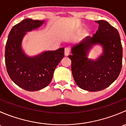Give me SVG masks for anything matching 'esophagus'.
<instances>
[{"instance_id": "obj_1", "label": "esophagus", "mask_w": 126, "mask_h": 126, "mask_svg": "<svg viewBox=\"0 0 126 126\" xmlns=\"http://www.w3.org/2000/svg\"><path fill=\"white\" fill-rule=\"evenodd\" d=\"M70 53V49L69 47H66L64 49V55L66 56H68Z\"/></svg>"}]
</instances>
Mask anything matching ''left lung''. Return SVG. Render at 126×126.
<instances>
[{
	"label": "left lung",
	"instance_id": "8db88e82",
	"mask_svg": "<svg viewBox=\"0 0 126 126\" xmlns=\"http://www.w3.org/2000/svg\"><path fill=\"white\" fill-rule=\"evenodd\" d=\"M98 30L92 37L87 36L71 48V71L76 84L88 91H99L110 85L122 68L123 47L119 32L105 21H95ZM102 46L103 53L96 59L87 58L91 49Z\"/></svg>",
	"mask_w": 126,
	"mask_h": 126
}]
</instances>
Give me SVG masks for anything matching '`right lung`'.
<instances>
[{
	"label": "right lung",
	"instance_id": "add662e5",
	"mask_svg": "<svg viewBox=\"0 0 126 126\" xmlns=\"http://www.w3.org/2000/svg\"><path fill=\"white\" fill-rule=\"evenodd\" d=\"M45 21L25 19L13 27L5 46L7 70L13 82L29 91L44 88L52 81L56 67L64 57V48L47 50L29 57L22 48L24 36L29 32L42 26Z\"/></svg>",
	"mask_w": 126,
	"mask_h": 126
}]
</instances>
